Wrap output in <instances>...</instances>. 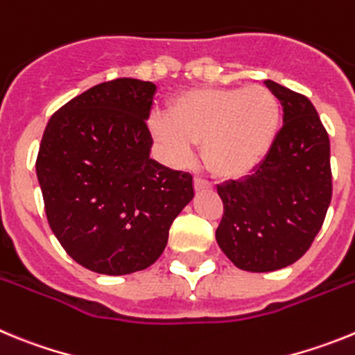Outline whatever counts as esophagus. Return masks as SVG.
<instances>
[{"label":"esophagus","mask_w":355,"mask_h":355,"mask_svg":"<svg viewBox=\"0 0 355 355\" xmlns=\"http://www.w3.org/2000/svg\"><path fill=\"white\" fill-rule=\"evenodd\" d=\"M193 187H196V190H208V188H211V183L208 180H202V178H196Z\"/></svg>","instance_id":"1"}]
</instances>
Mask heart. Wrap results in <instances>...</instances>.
I'll return each mask as SVG.
<instances>
[{
  "instance_id": "1",
  "label": "heart",
  "mask_w": 355,
  "mask_h": 355,
  "mask_svg": "<svg viewBox=\"0 0 355 355\" xmlns=\"http://www.w3.org/2000/svg\"><path fill=\"white\" fill-rule=\"evenodd\" d=\"M281 121V105L272 90L196 89L181 94L167 117L150 121L155 139L174 162L200 142L202 159L218 175H240L256 167L270 146Z\"/></svg>"
}]
</instances>
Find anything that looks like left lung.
<instances>
[{
  "mask_svg": "<svg viewBox=\"0 0 355 355\" xmlns=\"http://www.w3.org/2000/svg\"><path fill=\"white\" fill-rule=\"evenodd\" d=\"M283 105V128L252 174L216 187L224 215L216 243L238 268L274 272L306 254L332 197L331 142L313 103L266 80Z\"/></svg>",
  "mask_w": 355,
  "mask_h": 355,
  "instance_id": "1",
  "label": "left lung"
}]
</instances>
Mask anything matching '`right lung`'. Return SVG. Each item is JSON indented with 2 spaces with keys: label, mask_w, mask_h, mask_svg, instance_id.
<instances>
[{
  "label": "right lung",
  "mask_w": 355,
  "mask_h": 355,
  "mask_svg": "<svg viewBox=\"0 0 355 355\" xmlns=\"http://www.w3.org/2000/svg\"><path fill=\"white\" fill-rule=\"evenodd\" d=\"M156 85L119 78L62 106L44 130L37 178L49 227L81 266L126 275L162 256L193 178L150 158Z\"/></svg>",
  "instance_id": "1"
}]
</instances>
